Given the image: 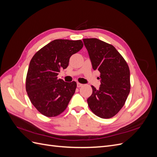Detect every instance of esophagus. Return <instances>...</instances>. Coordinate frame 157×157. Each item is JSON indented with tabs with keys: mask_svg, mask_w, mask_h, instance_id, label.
I'll use <instances>...</instances> for the list:
<instances>
[{
	"mask_svg": "<svg viewBox=\"0 0 157 157\" xmlns=\"http://www.w3.org/2000/svg\"><path fill=\"white\" fill-rule=\"evenodd\" d=\"M82 86H83V84H80V83H79V82H78V83H77V87H78V88L82 87Z\"/></svg>",
	"mask_w": 157,
	"mask_h": 157,
	"instance_id": "34e87169",
	"label": "esophagus"
}]
</instances>
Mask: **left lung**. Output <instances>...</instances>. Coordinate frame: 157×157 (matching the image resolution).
<instances>
[{
    "mask_svg": "<svg viewBox=\"0 0 157 157\" xmlns=\"http://www.w3.org/2000/svg\"><path fill=\"white\" fill-rule=\"evenodd\" d=\"M92 67L100 73V87L92 86L88 106L102 118L116 115L124 106L130 91V69L126 61L113 45L95 38L84 39Z\"/></svg>",
    "mask_w": 157,
    "mask_h": 157,
    "instance_id": "obj_1",
    "label": "left lung"
}]
</instances>
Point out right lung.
I'll list each match as a JSON object with an SVG mask.
<instances>
[{
    "mask_svg": "<svg viewBox=\"0 0 157 157\" xmlns=\"http://www.w3.org/2000/svg\"><path fill=\"white\" fill-rule=\"evenodd\" d=\"M82 40L56 39L38 51L28 69L25 88L35 107L48 117L62 113L75 92L77 82L58 78L60 69L68 67L71 56L81 50Z\"/></svg>",
    "mask_w": 157,
    "mask_h": 157,
    "instance_id": "right-lung-1",
    "label": "right lung"
}]
</instances>
